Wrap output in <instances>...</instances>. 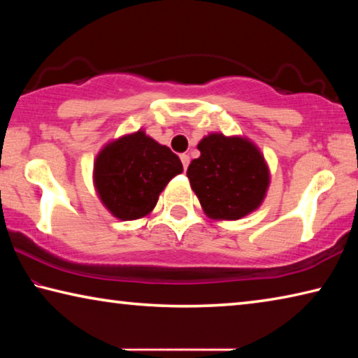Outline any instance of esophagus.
Wrapping results in <instances>:
<instances>
[{
    "instance_id": "esophagus-1",
    "label": "esophagus",
    "mask_w": 358,
    "mask_h": 358,
    "mask_svg": "<svg viewBox=\"0 0 358 358\" xmlns=\"http://www.w3.org/2000/svg\"><path fill=\"white\" fill-rule=\"evenodd\" d=\"M180 159H181V164H183V169H185V171H186V169H187V166H189V155H180Z\"/></svg>"
}]
</instances>
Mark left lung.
Masks as SVG:
<instances>
[{
  "label": "left lung",
  "instance_id": "obj_1",
  "mask_svg": "<svg viewBox=\"0 0 358 358\" xmlns=\"http://www.w3.org/2000/svg\"><path fill=\"white\" fill-rule=\"evenodd\" d=\"M197 148L201 156L191 161L186 175L207 216L240 220L262 203L270 173L256 145L243 137L210 134Z\"/></svg>",
  "mask_w": 358,
  "mask_h": 358
}]
</instances>
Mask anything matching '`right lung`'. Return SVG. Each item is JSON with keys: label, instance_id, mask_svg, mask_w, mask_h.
Instances as JSON below:
<instances>
[{"label": "right lung", "instance_id": "obj_1", "mask_svg": "<svg viewBox=\"0 0 358 358\" xmlns=\"http://www.w3.org/2000/svg\"><path fill=\"white\" fill-rule=\"evenodd\" d=\"M181 172L180 157L171 148L137 131L102 148L94 161V186L115 217L131 221L147 216Z\"/></svg>", "mask_w": 358, "mask_h": 358}]
</instances>
